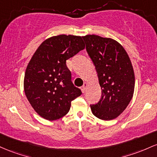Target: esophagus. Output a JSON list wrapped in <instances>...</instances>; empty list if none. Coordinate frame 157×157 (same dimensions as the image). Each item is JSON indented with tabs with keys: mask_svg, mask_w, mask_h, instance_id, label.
I'll list each match as a JSON object with an SVG mask.
<instances>
[{
	"mask_svg": "<svg viewBox=\"0 0 157 157\" xmlns=\"http://www.w3.org/2000/svg\"><path fill=\"white\" fill-rule=\"evenodd\" d=\"M87 85H88L87 83L84 82V84H83V86H82V89H83L84 91L86 90V89H87Z\"/></svg>",
	"mask_w": 157,
	"mask_h": 157,
	"instance_id": "esophagus-1",
	"label": "esophagus"
}]
</instances>
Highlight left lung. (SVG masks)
<instances>
[{
    "instance_id": "8db88e82",
    "label": "left lung",
    "mask_w": 157,
    "mask_h": 157,
    "mask_svg": "<svg viewBox=\"0 0 157 157\" xmlns=\"http://www.w3.org/2000/svg\"><path fill=\"white\" fill-rule=\"evenodd\" d=\"M98 73L101 97L90 108L95 117L112 120L124 111L134 92L135 76L129 56L117 40L96 35L82 37Z\"/></svg>"
}]
</instances>
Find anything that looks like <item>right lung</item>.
Wrapping results in <instances>:
<instances>
[{"label": "right lung", "mask_w": 157, "mask_h": 157, "mask_svg": "<svg viewBox=\"0 0 157 157\" xmlns=\"http://www.w3.org/2000/svg\"><path fill=\"white\" fill-rule=\"evenodd\" d=\"M82 37L53 36L37 49L26 67L24 92L36 112L50 121L63 117L69 112L71 101L82 91L71 81L67 60L84 50Z\"/></svg>", "instance_id": "obj_1"}]
</instances>
